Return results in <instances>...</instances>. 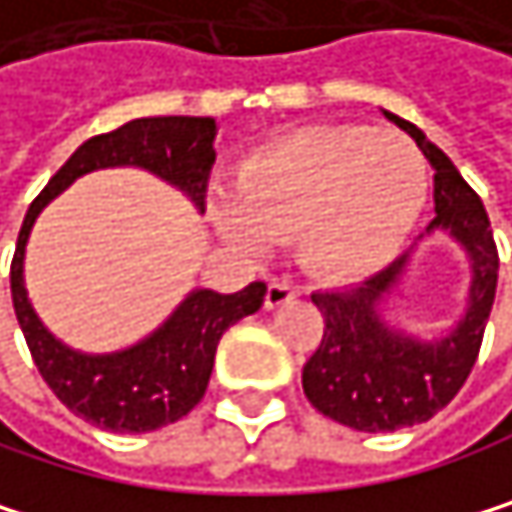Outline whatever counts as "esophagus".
Here are the masks:
<instances>
[{
	"mask_svg": "<svg viewBox=\"0 0 512 512\" xmlns=\"http://www.w3.org/2000/svg\"><path fill=\"white\" fill-rule=\"evenodd\" d=\"M299 296V287H293L290 280H271L265 293V308H280Z\"/></svg>",
	"mask_w": 512,
	"mask_h": 512,
	"instance_id": "34e87169",
	"label": "esophagus"
}]
</instances>
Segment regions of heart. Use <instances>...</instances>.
<instances>
[{"mask_svg": "<svg viewBox=\"0 0 512 512\" xmlns=\"http://www.w3.org/2000/svg\"><path fill=\"white\" fill-rule=\"evenodd\" d=\"M424 201V158L406 137L366 124H314L241 161L235 201L216 198L210 213L241 250H259L262 238H299L314 274L354 280L400 253Z\"/></svg>", "mask_w": 512, "mask_h": 512, "instance_id": "heart-1", "label": "heart"}]
</instances>
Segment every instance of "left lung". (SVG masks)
Wrapping results in <instances>:
<instances>
[{
    "instance_id": "8db88e82",
    "label": "left lung",
    "mask_w": 512,
    "mask_h": 512,
    "mask_svg": "<svg viewBox=\"0 0 512 512\" xmlns=\"http://www.w3.org/2000/svg\"><path fill=\"white\" fill-rule=\"evenodd\" d=\"M433 164V219L421 238L449 235L470 259V287L461 317L433 339L415 336L385 311L412 265V250L363 284L311 293L323 314L320 348L302 369L308 403L326 418L363 433L412 427L437 415L467 381L498 287V247L489 213L458 167L421 127L381 109Z\"/></svg>"
}]
</instances>
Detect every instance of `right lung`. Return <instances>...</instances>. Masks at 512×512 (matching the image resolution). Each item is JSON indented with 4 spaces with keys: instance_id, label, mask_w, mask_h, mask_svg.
Returning <instances> with one entry per match:
<instances>
[{
    "instance_id": "right-lung-1",
    "label": "right lung",
    "mask_w": 512,
    "mask_h": 512,
    "mask_svg": "<svg viewBox=\"0 0 512 512\" xmlns=\"http://www.w3.org/2000/svg\"><path fill=\"white\" fill-rule=\"evenodd\" d=\"M216 118L161 115L134 118L118 131L91 137L69 155L51 176L42 195L30 204L20 225L11 262V299L30 354L48 381V388L85 421L112 433H149L189 415L213 372V357L222 332L265 302V284L253 280L241 293L192 290L170 317L131 348L109 354H85L60 342L36 314L23 259L39 213L79 176L106 167H140L183 192L198 213H204L207 176L216 161Z\"/></svg>"
}]
</instances>
